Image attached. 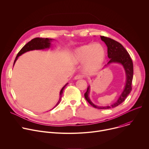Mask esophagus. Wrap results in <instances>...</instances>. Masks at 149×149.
<instances>
[{"mask_svg":"<svg viewBox=\"0 0 149 149\" xmlns=\"http://www.w3.org/2000/svg\"><path fill=\"white\" fill-rule=\"evenodd\" d=\"M82 78H83L82 75H77L74 77V79H82Z\"/></svg>","mask_w":149,"mask_h":149,"instance_id":"34e87169","label":"esophagus"}]
</instances>
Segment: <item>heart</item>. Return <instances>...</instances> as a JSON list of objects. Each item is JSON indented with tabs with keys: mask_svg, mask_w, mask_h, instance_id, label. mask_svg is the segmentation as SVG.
<instances>
[{
	"mask_svg": "<svg viewBox=\"0 0 149 149\" xmlns=\"http://www.w3.org/2000/svg\"><path fill=\"white\" fill-rule=\"evenodd\" d=\"M106 58L104 47L100 44H88L74 50L71 60L74 63H84L85 71L89 74L98 72Z\"/></svg>",
	"mask_w": 149,
	"mask_h": 149,
	"instance_id": "heart-1",
	"label": "heart"
}]
</instances>
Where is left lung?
Listing matches in <instances>:
<instances>
[{
  "label": "left lung",
  "instance_id": "8db88e82",
  "mask_svg": "<svg viewBox=\"0 0 149 149\" xmlns=\"http://www.w3.org/2000/svg\"><path fill=\"white\" fill-rule=\"evenodd\" d=\"M100 37L101 40L104 42V43L107 47L108 57L110 59L107 64L105 66H107L111 63H119L121 64L124 68L126 74L125 86L123 91L117 101L110 106L108 105L105 106V107L97 106L91 102L88 96L90 90V86L88 87L86 93L84 94V97L93 107L98 109H109L116 107L121 104L130 93L132 89V84L133 78V64L128 52L126 51V49L120 43L110 38L104 36H101Z\"/></svg>",
  "mask_w": 149,
  "mask_h": 149
}]
</instances>
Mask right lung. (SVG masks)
Masks as SVG:
<instances>
[{"instance_id": "right-lung-1", "label": "right lung", "mask_w": 149, "mask_h": 149, "mask_svg": "<svg viewBox=\"0 0 149 149\" xmlns=\"http://www.w3.org/2000/svg\"><path fill=\"white\" fill-rule=\"evenodd\" d=\"M52 40V39H49V38H36L32 39L31 41L28 42V43L18 52V54L15 59L13 65L15 64V62L17 59V58L26 52H28L29 51H32V50H35V49L38 50V49H44L46 48H49L51 46V41ZM67 84H68V83H67L61 89V90L60 91L59 101L53 109L56 107V106L60 103L61 100L62 98V95L63 94V90H64L65 87L67 86Z\"/></svg>"}]
</instances>
